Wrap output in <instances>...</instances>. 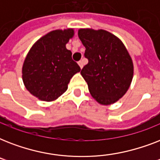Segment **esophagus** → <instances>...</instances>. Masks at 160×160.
<instances>
[{"label":"esophagus","mask_w":160,"mask_h":160,"mask_svg":"<svg viewBox=\"0 0 160 160\" xmlns=\"http://www.w3.org/2000/svg\"><path fill=\"white\" fill-rule=\"evenodd\" d=\"M78 64H79V65H80V67L82 69L83 66H84V63H83V60H80V61L78 62Z\"/></svg>","instance_id":"1"}]
</instances>
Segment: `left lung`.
<instances>
[{
    "label": "left lung",
    "instance_id": "left-lung-1",
    "mask_svg": "<svg viewBox=\"0 0 160 160\" xmlns=\"http://www.w3.org/2000/svg\"><path fill=\"white\" fill-rule=\"evenodd\" d=\"M78 36L89 60L80 74L90 95L100 105L117 102L129 90L134 75V65L126 47L117 36L101 29H80Z\"/></svg>",
    "mask_w": 160,
    "mask_h": 160
}]
</instances>
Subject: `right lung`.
<instances>
[{
    "label": "right lung",
    "mask_w": 160,
    "mask_h": 160,
    "mask_svg": "<svg viewBox=\"0 0 160 160\" xmlns=\"http://www.w3.org/2000/svg\"><path fill=\"white\" fill-rule=\"evenodd\" d=\"M74 29L55 30L40 38L24 60L22 80L26 90L43 101H54L67 90L73 75L80 68L65 45Z\"/></svg>",
    "instance_id": "add662e5"
}]
</instances>
